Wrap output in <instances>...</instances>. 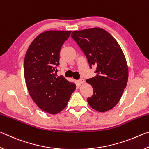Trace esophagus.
<instances>
[{
  "mask_svg": "<svg viewBox=\"0 0 149 149\" xmlns=\"http://www.w3.org/2000/svg\"><path fill=\"white\" fill-rule=\"evenodd\" d=\"M77 83L79 84H84L85 83V81L84 79H80L77 81Z\"/></svg>",
  "mask_w": 149,
  "mask_h": 149,
  "instance_id": "34e87169",
  "label": "esophagus"
}]
</instances>
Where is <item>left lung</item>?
<instances>
[{"instance_id":"left-lung-1","label":"left lung","mask_w":149,"mask_h":149,"mask_svg":"<svg viewBox=\"0 0 149 149\" xmlns=\"http://www.w3.org/2000/svg\"><path fill=\"white\" fill-rule=\"evenodd\" d=\"M71 36L84 52L91 68L97 67V75L86 80L93 89L88 103L98 112L111 110L120 101L128 80L127 62L120 45L100 27L74 31Z\"/></svg>"}]
</instances>
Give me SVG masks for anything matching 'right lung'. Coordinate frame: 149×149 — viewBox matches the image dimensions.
Here are the masks:
<instances>
[{
    "label": "right lung",
    "instance_id": "right-lung-1",
    "mask_svg": "<svg viewBox=\"0 0 149 149\" xmlns=\"http://www.w3.org/2000/svg\"><path fill=\"white\" fill-rule=\"evenodd\" d=\"M71 31L39 34L29 45L24 59V77L31 99L40 109L56 114L66 107L76 85L57 76L60 52Z\"/></svg>",
    "mask_w": 149,
    "mask_h": 149
}]
</instances>
